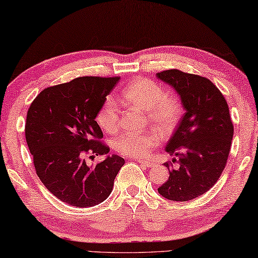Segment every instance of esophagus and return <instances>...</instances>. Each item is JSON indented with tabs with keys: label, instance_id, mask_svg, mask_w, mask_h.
<instances>
[{
	"label": "esophagus",
	"instance_id": "34e87169",
	"mask_svg": "<svg viewBox=\"0 0 258 258\" xmlns=\"http://www.w3.org/2000/svg\"><path fill=\"white\" fill-rule=\"evenodd\" d=\"M138 162L142 164V166L147 167V168H153L155 163L153 161H147V160H138Z\"/></svg>",
	"mask_w": 258,
	"mask_h": 258
}]
</instances>
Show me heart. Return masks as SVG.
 Returning a JSON list of instances; mask_svg holds the SVG:
<instances>
[{"mask_svg": "<svg viewBox=\"0 0 258 258\" xmlns=\"http://www.w3.org/2000/svg\"><path fill=\"white\" fill-rule=\"evenodd\" d=\"M126 105L145 109L150 120L163 135H169L183 115V104L178 96L166 92L161 83L147 78H138L121 90ZM119 106L112 97L103 101L96 121L105 133H115L119 128ZM161 135L155 129L141 134H122L114 142V149L129 158H145L159 145Z\"/></svg>", "mask_w": 258, "mask_h": 258, "instance_id": "b5f03b06", "label": "heart"}]
</instances>
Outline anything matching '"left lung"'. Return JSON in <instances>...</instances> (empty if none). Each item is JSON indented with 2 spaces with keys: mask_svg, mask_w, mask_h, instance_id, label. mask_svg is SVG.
<instances>
[{
  "mask_svg": "<svg viewBox=\"0 0 258 258\" xmlns=\"http://www.w3.org/2000/svg\"><path fill=\"white\" fill-rule=\"evenodd\" d=\"M157 75L174 88L186 109L167 144L166 151L174 159L164 163L169 178L158 192L168 200L188 201L209 191L221 177L233 123L224 96L210 80L179 70Z\"/></svg>",
  "mask_w": 258,
  "mask_h": 258,
  "instance_id": "obj_1",
  "label": "left lung"
}]
</instances>
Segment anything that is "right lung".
<instances>
[{"label":"right lung","instance_id":"1","mask_svg":"<svg viewBox=\"0 0 258 258\" xmlns=\"http://www.w3.org/2000/svg\"><path fill=\"white\" fill-rule=\"evenodd\" d=\"M119 77H80L45 88L28 108L25 136L39 178L54 197L92 207L111 194L124 159L107 157L88 166L86 155L107 154L97 113Z\"/></svg>","mask_w":258,"mask_h":258}]
</instances>
